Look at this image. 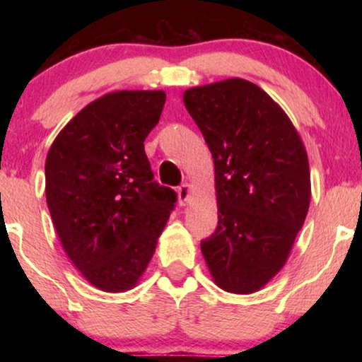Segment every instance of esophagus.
<instances>
[{"label":"esophagus","mask_w":362,"mask_h":362,"mask_svg":"<svg viewBox=\"0 0 362 362\" xmlns=\"http://www.w3.org/2000/svg\"><path fill=\"white\" fill-rule=\"evenodd\" d=\"M191 197V186L185 182V185H181L177 187V199H180V204L181 206H186V202L189 201Z\"/></svg>","instance_id":"34e87169"}]
</instances>
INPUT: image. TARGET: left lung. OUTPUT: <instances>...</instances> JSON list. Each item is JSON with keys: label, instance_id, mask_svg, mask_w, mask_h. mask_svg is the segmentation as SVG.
<instances>
[{"label": "left lung", "instance_id": "8db88e82", "mask_svg": "<svg viewBox=\"0 0 362 362\" xmlns=\"http://www.w3.org/2000/svg\"><path fill=\"white\" fill-rule=\"evenodd\" d=\"M182 100L214 158L219 221L201 252L217 286L254 293L285 265L308 212L305 146L269 93L244 78L187 88Z\"/></svg>", "mask_w": 362, "mask_h": 362}]
</instances>
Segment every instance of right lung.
<instances>
[{"mask_svg": "<svg viewBox=\"0 0 362 362\" xmlns=\"http://www.w3.org/2000/svg\"><path fill=\"white\" fill-rule=\"evenodd\" d=\"M163 90L107 93L82 108L46 158V199L72 264L93 286L127 291L140 280L175 209L176 192L153 180L145 140Z\"/></svg>", "mask_w": 362, "mask_h": 362, "instance_id": "right-lung-1", "label": "right lung"}]
</instances>
